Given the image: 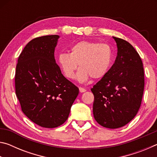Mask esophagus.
I'll use <instances>...</instances> for the list:
<instances>
[{"instance_id": "esophagus-1", "label": "esophagus", "mask_w": 157, "mask_h": 157, "mask_svg": "<svg viewBox=\"0 0 157 157\" xmlns=\"http://www.w3.org/2000/svg\"><path fill=\"white\" fill-rule=\"evenodd\" d=\"M79 91H80L81 93H84V92H85V91H86V89H84V88H82V87H79Z\"/></svg>"}]
</instances>
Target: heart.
Instances as JSON below:
<instances>
[{
    "label": "heart",
    "instance_id": "heart-1",
    "mask_svg": "<svg viewBox=\"0 0 157 157\" xmlns=\"http://www.w3.org/2000/svg\"><path fill=\"white\" fill-rule=\"evenodd\" d=\"M113 59V50L108 44L82 41L73 44L70 54L62 52L57 60L64 75L73 79L79 63L80 68L77 78L85 82L90 77L93 79L102 78L107 73Z\"/></svg>",
    "mask_w": 157,
    "mask_h": 157
}]
</instances>
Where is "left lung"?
I'll return each instance as SVG.
<instances>
[{"label": "left lung", "instance_id": "left-lung-1", "mask_svg": "<svg viewBox=\"0 0 157 157\" xmlns=\"http://www.w3.org/2000/svg\"><path fill=\"white\" fill-rule=\"evenodd\" d=\"M118 48L115 62L91 89L93 112L102 127L116 129L129 123L139 111L144 91L143 62L129 42L113 36Z\"/></svg>", "mask_w": 157, "mask_h": 157}]
</instances>
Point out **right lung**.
<instances>
[{
    "mask_svg": "<svg viewBox=\"0 0 157 157\" xmlns=\"http://www.w3.org/2000/svg\"><path fill=\"white\" fill-rule=\"evenodd\" d=\"M58 35L33 39L18 57L15 90L21 110L38 125L55 128L67 120L79 89L55 62Z\"/></svg>",
    "mask_w": 157,
    "mask_h": 157,
    "instance_id": "right-lung-1",
    "label": "right lung"
}]
</instances>
